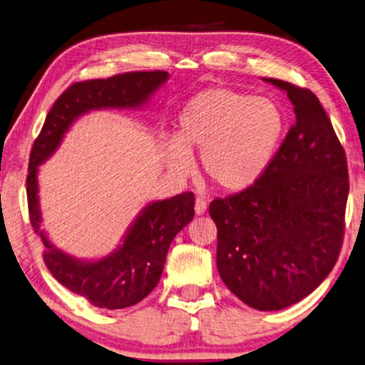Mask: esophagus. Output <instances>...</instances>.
Masks as SVG:
<instances>
[{
	"instance_id": "obj_1",
	"label": "esophagus",
	"mask_w": 365,
	"mask_h": 365,
	"mask_svg": "<svg viewBox=\"0 0 365 365\" xmlns=\"http://www.w3.org/2000/svg\"><path fill=\"white\" fill-rule=\"evenodd\" d=\"M205 209H207V202L202 197H196V204H195V212L196 215H202Z\"/></svg>"
}]
</instances>
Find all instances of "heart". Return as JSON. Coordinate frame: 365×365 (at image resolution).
I'll return each mask as SVG.
<instances>
[{
	"instance_id": "heart-1",
	"label": "heart",
	"mask_w": 365,
	"mask_h": 365,
	"mask_svg": "<svg viewBox=\"0 0 365 365\" xmlns=\"http://www.w3.org/2000/svg\"><path fill=\"white\" fill-rule=\"evenodd\" d=\"M286 129L284 110L271 97L231 88L201 91L178 115L175 140L165 156L188 174L190 151L201 150V169L214 187L240 191L254 185L273 161Z\"/></svg>"
}]
</instances>
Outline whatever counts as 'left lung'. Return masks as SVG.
Instances as JSON below:
<instances>
[{"label":"left lung","mask_w":365,"mask_h":365,"mask_svg":"<svg viewBox=\"0 0 365 365\" xmlns=\"http://www.w3.org/2000/svg\"><path fill=\"white\" fill-rule=\"evenodd\" d=\"M295 123L268 169L240 193L217 197V268L250 308H287L309 295L339 260L349 191L348 163L313 92L282 79Z\"/></svg>","instance_id":"1"}]
</instances>
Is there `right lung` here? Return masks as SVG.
I'll return each instance as SVG.
<instances>
[{
	"mask_svg": "<svg viewBox=\"0 0 365 365\" xmlns=\"http://www.w3.org/2000/svg\"><path fill=\"white\" fill-rule=\"evenodd\" d=\"M168 76V71L161 70L128 71L71 84L52 105L30 151L26 201L31 227L46 247L43 260L62 286L88 298L97 308L132 307L158 286L172 240L195 217V195L185 191L170 200L148 204L121 249L103 260L78 262L52 246L39 230L36 169L57 148L76 116L96 108L138 107Z\"/></svg>",
	"mask_w": 365,
	"mask_h": 365,
	"instance_id": "obj_1",
	"label": "right lung"
}]
</instances>
